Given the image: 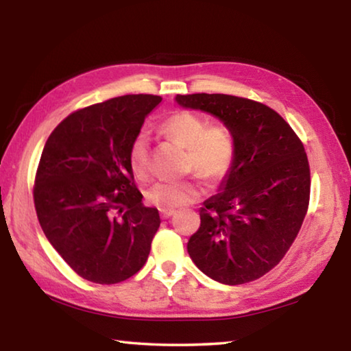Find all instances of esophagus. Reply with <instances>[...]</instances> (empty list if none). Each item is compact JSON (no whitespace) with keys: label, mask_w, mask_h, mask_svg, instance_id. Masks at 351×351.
Listing matches in <instances>:
<instances>
[{"label":"esophagus","mask_w":351,"mask_h":351,"mask_svg":"<svg viewBox=\"0 0 351 351\" xmlns=\"http://www.w3.org/2000/svg\"><path fill=\"white\" fill-rule=\"evenodd\" d=\"M159 213H161V218H162V219H167V218H170L171 215H175V210L161 209V210H159Z\"/></svg>","instance_id":"34e87169"}]
</instances>
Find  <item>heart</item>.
<instances>
[{
  "label": "heart",
  "mask_w": 351,
  "mask_h": 351,
  "mask_svg": "<svg viewBox=\"0 0 351 351\" xmlns=\"http://www.w3.org/2000/svg\"><path fill=\"white\" fill-rule=\"evenodd\" d=\"M161 130L187 148V167L212 181L229 173L235 161V141L228 127L209 125L207 119L192 111H176L162 122ZM128 165L138 180L150 175V142L139 132L130 142ZM201 186L193 180L158 181L147 189L145 198L158 209H170L193 203L201 197Z\"/></svg>",
  "instance_id": "obj_1"
}]
</instances>
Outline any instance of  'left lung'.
Returning <instances> with one entry per match:
<instances>
[{"instance_id":"left-lung-1","label":"left lung","mask_w":351,"mask_h":351,"mask_svg":"<svg viewBox=\"0 0 351 351\" xmlns=\"http://www.w3.org/2000/svg\"><path fill=\"white\" fill-rule=\"evenodd\" d=\"M175 100L219 119L235 141L232 169L199 209L190 258L219 283L257 280L280 263L306 215L311 180L304 144L278 112L255 100L206 93Z\"/></svg>"}]
</instances>
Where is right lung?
<instances>
[{
  "label": "right lung",
  "instance_id": "add662e5",
  "mask_svg": "<svg viewBox=\"0 0 351 351\" xmlns=\"http://www.w3.org/2000/svg\"><path fill=\"white\" fill-rule=\"evenodd\" d=\"M161 96L130 94L69 114L47 138L35 176L41 229L86 280L112 285L145 265L161 224L142 204L128 147Z\"/></svg>",
  "mask_w": 351,
  "mask_h": 351
}]
</instances>
